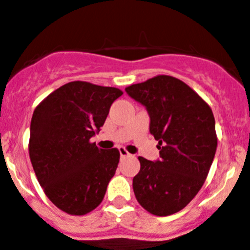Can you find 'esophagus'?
Segmentation results:
<instances>
[{"label":"esophagus","mask_w":250,"mask_h":250,"mask_svg":"<svg viewBox=\"0 0 250 250\" xmlns=\"http://www.w3.org/2000/svg\"><path fill=\"white\" fill-rule=\"evenodd\" d=\"M118 151H120L121 158H127V157H130V154L128 153V151L125 150V149L123 148V146H120V148H118Z\"/></svg>","instance_id":"obj_1"}]
</instances>
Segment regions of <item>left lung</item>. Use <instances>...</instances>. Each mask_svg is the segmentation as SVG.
Listing matches in <instances>:
<instances>
[{
	"mask_svg": "<svg viewBox=\"0 0 250 250\" xmlns=\"http://www.w3.org/2000/svg\"><path fill=\"white\" fill-rule=\"evenodd\" d=\"M146 107L149 132L159 142V159L139 157L133 191L143 208L155 216L183 209L197 195L217 149L214 117L208 104L185 83L159 75L125 88Z\"/></svg>",
	"mask_w": 250,
	"mask_h": 250,
	"instance_id": "left-lung-1",
	"label": "left lung"
}]
</instances>
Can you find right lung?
<instances>
[{
	"mask_svg": "<svg viewBox=\"0 0 250 250\" xmlns=\"http://www.w3.org/2000/svg\"><path fill=\"white\" fill-rule=\"evenodd\" d=\"M122 91L72 81L51 92L30 122L29 158L44 192L58 208L83 216L102 202L120 151L97 148L111 104Z\"/></svg>",
	"mask_w": 250,
	"mask_h": 250,
	"instance_id": "right-lung-1",
	"label": "right lung"
}]
</instances>
